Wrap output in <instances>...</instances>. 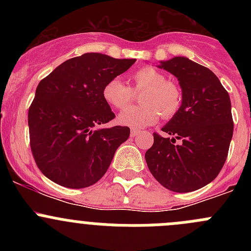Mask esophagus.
I'll use <instances>...</instances> for the list:
<instances>
[{
  "label": "esophagus",
  "mask_w": 251,
  "mask_h": 251,
  "mask_svg": "<svg viewBox=\"0 0 251 251\" xmlns=\"http://www.w3.org/2000/svg\"><path fill=\"white\" fill-rule=\"evenodd\" d=\"M138 133H140V131L138 130H131V137H136Z\"/></svg>",
  "instance_id": "1"
}]
</instances>
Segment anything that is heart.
Masks as SVG:
<instances>
[{"instance_id": "heart-1", "label": "heart", "mask_w": 251, "mask_h": 251, "mask_svg": "<svg viewBox=\"0 0 251 251\" xmlns=\"http://www.w3.org/2000/svg\"><path fill=\"white\" fill-rule=\"evenodd\" d=\"M131 87L126 86L119 78H113L103 88V98L114 109H124L135 98L136 93L141 95L138 107H131L121 111L118 120L121 125L135 130L147 127L156 123L160 116L170 119L181 107L182 93L178 86L159 70L151 67H144L131 75Z\"/></svg>"}]
</instances>
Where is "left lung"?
<instances>
[{"label":"left lung","mask_w":251,"mask_h":251,"mask_svg":"<svg viewBox=\"0 0 251 251\" xmlns=\"http://www.w3.org/2000/svg\"><path fill=\"white\" fill-rule=\"evenodd\" d=\"M182 90L178 111L146 151L149 171L165 188L178 193L206 186L221 171L233 136L228 92L210 69L186 57L160 62ZM177 143H176V141Z\"/></svg>","instance_id":"left-lung-1"}]
</instances>
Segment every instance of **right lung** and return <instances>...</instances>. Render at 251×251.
Wrapping results in <instances>:
<instances>
[{
  "instance_id": "right-lung-1",
  "label": "right lung",
  "mask_w": 251,
  "mask_h": 251,
  "mask_svg": "<svg viewBox=\"0 0 251 251\" xmlns=\"http://www.w3.org/2000/svg\"><path fill=\"white\" fill-rule=\"evenodd\" d=\"M135 62L85 53L40 81L27 123L32 155L47 178L77 189L92 186L107 173L130 128L98 127L115 118L103 88Z\"/></svg>"
}]
</instances>
